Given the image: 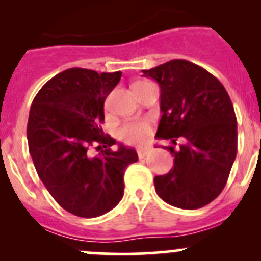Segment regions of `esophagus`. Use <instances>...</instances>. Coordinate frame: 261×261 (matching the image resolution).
Segmentation results:
<instances>
[{
    "label": "esophagus",
    "instance_id": "34e87169",
    "mask_svg": "<svg viewBox=\"0 0 261 261\" xmlns=\"http://www.w3.org/2000/svg\"><path fill=\"white\" fill-rule=\"evenodd\" d=\"M138 155H139V158H145L147 154H150V152H151V146H140V147H138Z\"/></svg>",
    "mask_w": 261,
    "mask_h": 261
}]
</instances>
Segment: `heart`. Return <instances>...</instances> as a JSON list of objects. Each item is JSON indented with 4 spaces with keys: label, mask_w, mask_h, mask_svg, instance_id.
I'll use <instances>...</instances> for the list:
<instances>
[{
    "label": "heart",
    "mask_w": 261,
    "mask_h": 261,
    "mask_svg": "<svg viewBox=\"0 0 261 261\" xmlns=\"http://www.w3.org/2000/svg\"><path fill=\"white\" fill-rule=\"evenodd\" d=\"M146 83L144 81H138L134 84ZM150 135V125L146 121H134L123 125L120 128L118 136L122 141L127 144H143Z\"/></svg>",
    "instance_id": "obj_1"
}]
</instances>
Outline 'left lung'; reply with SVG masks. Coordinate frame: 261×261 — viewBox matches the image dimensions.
<instances>
[{"label": "left lung", "mask_w": 261, "mask_h": 261, "mask_svg": "<svg viewBox=\"0 0 261 261\" xmlns=\"http://www.w3.org/2000/svg\"><path fill=\"white\" fill-rule=\"evenodd\" d=\"M143 73L160 87L156 139L172 141L167 149L174 156L170 172L154 178L155 191L178 208H201L225 188L236 158L238 122L230 96L215 75L188 60L173 59ZM178 137L185 143L175 148Z\"/></svg>", "instance_id": "obj_1"}]
</instances>
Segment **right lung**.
<instances>
[{
	"mask_svg": "<svg viewBox=\"0 0 261 261\" xmlns=\"http://www.w3.org/2000/svg\"><path fill=\"white\" fill-rule=\"evenodd\" d=\"M121 74L70 68L46 82L31 105L28 143L36 172L58 204L78 217L111 211L123 196L125 169L138 162L135 149L120 144L112 151L116 140L99 126ZM91 147L101 152L91 157Z\"/></svg>",
	"mask_w": 261,
	"mask_h": 261,
	"instance_id": "add662e5",
	"label": "right lung"
}]
</instances>
